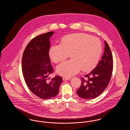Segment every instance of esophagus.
<instances>
[{
  "instance_id": "1",
  "label": "esophagus",
  "mask_w": 130,
  "mask_h": 130,
  "mask_svg": "<svg viewBox=\"0 0 130 130\" xmlns=\"http://www.w3.org/2000/svg\"><path fill=\"white\" fill-rule=\"evenodd\" d=\"M70 79H71V78L69 77H63V80H68Z\"/></svg>"
}]
</instances>
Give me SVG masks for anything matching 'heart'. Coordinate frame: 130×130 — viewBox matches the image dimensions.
<instances>
[{"mask_svg":"<svg viewBox=\"0 0 130 130\" xmlns=\"http://www.w3.org/2000/svg\"><path fill=\"white\" fill-rule=\"evenodd\" d=\"M102 52L101 41L97 37L84 33H75L62 37L60 44L50 48V58L55 63L62 62L70 54L71 60L57 66L61 75L70 76L78 73L91 71L97 65Z\"/></svg>","mask_w":130,"mask_h":130,"instance_id":"obj_1","label":"heart"}]
</instances>
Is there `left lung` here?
<instances>
[{"instance_id":"1","label":"left lung","mask_w":130,"mask_h":130,"mask_svg":"<svg viewBox=\"0 0 130 130\" xmlns=\"http://www.w3.org/2000/svg\"><path fill=\"white\" fill-rule=\"evenodd\" d=\"M113 58L109 45L105 41L103 55L96 67L81 77V84L77 95L83 99H92L100 95L107 87L111 78Z\"/></svg>"}]
</instances>
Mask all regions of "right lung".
<instances>
[{
  "label": "right lung",
  "instance_id": "right-lung-1",
  "mask_svg": "<svg viewBox=\"0 0 130 130\" xmlns=\"http://www.w3.org/2000/svg\"><path fill=\"white\" fill-rule=\"evenodd\" d=\"M54 34L49 31L32 38L26 47L22 58L25 82L31 92L41 99L55 98L62 82L60 76L50 80L49 77L54 72L49 55L50 38Z\"/></svg>",
  "mask_w": 130,
  "mask_h": 130
}]
</instances>
